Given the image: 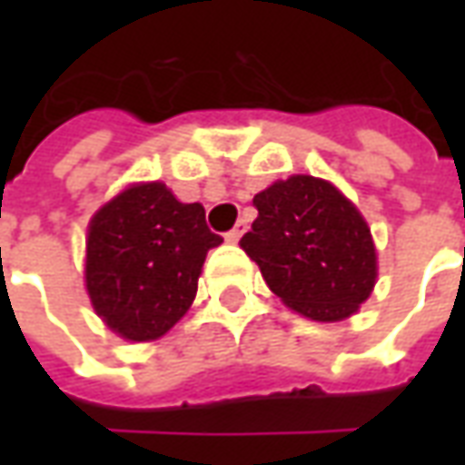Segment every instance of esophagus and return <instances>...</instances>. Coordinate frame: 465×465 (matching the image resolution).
Masks as SVG:
<instances>
[{
  "label": "esophagus",
  "instance_id": "esophagus-1",
  "mask_svg": "<svg viewBox=\"0 0 465 465\" xmlns=\"http://www.w3.org/2000/svg\"><path fill=\"white\" fill-rule=\"evenodd\" d=\"M246 229H249V226H246V222H243V219H242V222H236V226H233L232 232L226 233V242H229V243H239V239H242Z\"/></svg>",
  "mask_w": 465,
  "mask_h": 465
}]
</instances>
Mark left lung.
Returning a JSON list of instances; mask_svg holds the SVG:
<instances>
[{
  "instance_id": "obj_1",
  "label": "left lung",
  "mask_w": 465,
  "mask_h": 465,
  "mask_svg": "<svg viewBox=\"0 0 465 465\" xmlns=\"http://www.w3.org/2000/svg\"><path fill=\"white\" fill-rule=\"evenodd\" d=\"M256 222L242 249L289 309L343 322L371 296L376 246L369 223L333 183L296 173L253 196Z\"/></svg>"
}]
</instances>
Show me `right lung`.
I'll return each mask as SVG.
<instances>
[{"mask_svg": "<svg viewBox=\"0 0 465 465\" xmlns=\"http://www.w3.org/2000/svg\"><path fill=\"white\" fill-rule=\"evenodd\" d=\"M223 239L202 203L166 183H134L92 216L86 292L102 322L129 341H153L189 312L206 252Z\"/></svg>", "mask_w": 465, "mask_h": 465, "instance_id": "right-lung-1", "label": "right lung"}]
</instances>
